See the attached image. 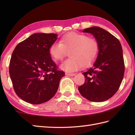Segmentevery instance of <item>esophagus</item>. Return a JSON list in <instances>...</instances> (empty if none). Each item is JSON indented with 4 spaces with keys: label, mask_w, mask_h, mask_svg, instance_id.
<instances>
[{
    "label": "esophagus",
    "mask_w": 135,
    "mask_h": 135,
    "mask_svg": "<svg viewBox=\"0 0 135 135\" xmlns=\"http://www.w3.org/2000/svg\"><path fill=\"white\" fill-rule=\"evenodd\" d=\"M65 75L69 76H73L74 75H75V74L74 73H65Z\"/></svg>",
    "instance_id": "obj_1"
}]
</instances>
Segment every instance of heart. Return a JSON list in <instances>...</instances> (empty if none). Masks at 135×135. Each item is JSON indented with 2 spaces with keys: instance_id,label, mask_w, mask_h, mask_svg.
I'll list each match as a JSON object with an SVG mask.
<instances>
[{
  "instance_id": "obj_1",
  "label": "heart",
  "mask_w": 135,
  "mask_h": 135,
  "mask_svg": "<svg viewBox=\"0 0 135 135\" xmlns=\"http://www.w3.org/2000/svg\"><path fill=\"white\" fill-rule=\"evenodd\" d=\"M99 44L96 39L85 34L70 32L62 36L60 43L54 42L49 47V54L54 61H61L70 51L71 58L66 60L60 68L68 73L79 70L83 65L95 61L99 53Z\"/></svg>"
}]
</instances>
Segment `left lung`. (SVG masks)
Returning <instances> with one entry per match:
<instances>
[{
	"mask_svg": "<svg viewBox=\"0 0 135 135\" xmlns=\"http://www.w3.org/2000/svg\"><path fill=\"white\" fill-rule=\"evenodd\" d=\"M82 32L93 35L99 42L100 49L95 61L82 73L85 81L78 90L91 102H104L117 92L124 78L125 65L121 43L99 27L86 28Z\"/></svg>",
	"mask_w": 135,
	"mask_h": 135,
	"instance_id": "obj_1",
	"label": "left lung"
}]
</instances>
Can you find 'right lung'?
Wrapping results in <instances>:
<instances>
[{
    "instance_id": "obj_1",
    "label": "right lung",
    "mask_w": 135,
    "mask_h": 135,
    "mask_svg": "<svg viewBox=\"0 0 135 135\" xmlns=\"http://www.w3.org/2000/svg\"><path fill=\"white\" fill-rule=\"evenodd\" d=\"M57 38L56 33H33L14 49L9 74L14 91L24 101L39 104L56 94L65 75L57 70L49 51Z\"/></svg>"
}]
</instances>
